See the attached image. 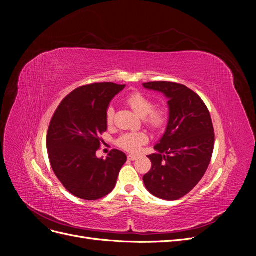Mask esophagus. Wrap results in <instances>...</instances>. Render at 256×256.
I'll list each match as a JSON object with an SVG mask.
<instances>
[{
    "label": "esophagus",
    "instance_id": "obj_1",
    "mask_svg": "<svg viewBox=\"0 0 256 256\" xmlns=\"http://www.w3.org/2000/svg\"><path fill=\"white\" fill-rule=\"evenodd\" d=\"M127 158H128V160H130V161H134V160L136 159V154H128Z\"/></svg>",
    "mask_w": 256,
    "mask_h": 256
}]
</instances>
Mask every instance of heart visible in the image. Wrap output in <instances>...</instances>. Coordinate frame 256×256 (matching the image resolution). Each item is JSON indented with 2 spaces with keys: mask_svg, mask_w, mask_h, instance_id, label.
<instances>
[{
  "mask_svg": "<svg viewBox=\"0 0 256 256\" xmlns=\"http://www.w3.org/2000/svg\"><path fill=\"white\" fill-rule=\"evenodd\" d=\"M127 104L132 108V110L144 118V122L147 126L152 130H160L166 126L168 122V111L164 106H154V102L146 95L140 92H134L126 98ZM114 108L108 106L106 111V122L108 126L113 124ZM147 141V136L143 132H128L122 134L118 140L116 145L120 148L134 152L142 144Z\"/></svg>",
  "mask_w": 256,
  "mask_h": 256,
  "instance_id": "heart-1",
  "label": "heart"
}]
</instances>
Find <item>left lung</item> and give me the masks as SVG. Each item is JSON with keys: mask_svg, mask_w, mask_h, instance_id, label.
I'll return each mask as SVG.
<instances>
[{"mask_svg": "<svg viewBox=\"0 0 256 256\" xmlns=\"http://www.w3.org/2000/svg\"><path fill=\"white\" fill-rule=\"evenodd\" d=\"M143 86L164 92L168 99L170 118L166 134L148 158L150 171L143 182L152 196L176 200L196 187L210 164L214 132L206 104L186 85L154 81Z\"/></svg>", "mask_w": 256, "mask_h": 256, "instance_id": "1", "label": "left lung"}]
</instances>
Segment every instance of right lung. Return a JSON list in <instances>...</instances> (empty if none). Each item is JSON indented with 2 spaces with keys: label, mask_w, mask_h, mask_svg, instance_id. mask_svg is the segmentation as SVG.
Returning <instances> with one entry per match:
<instances>
[{
  "label": "right lung",
  "mask_w": 256,
  "mask_h": 256,
  "mask_svg": "<svg viewBox=\"0 0 256 256\" xmlns=\"http://www.w3.org/2000/svg\"><path fill=\"white\" fill-rule=\"evenodd\" d=\"M126 85L112 82L83 85L67 95L54 112L47 134V148L54 174L72 196L99 200L114 189L127 157L112 150L99 159L106 131V111L113 97Z\"/></svg>",
  "instance_id": "1"
}]
</instances>
